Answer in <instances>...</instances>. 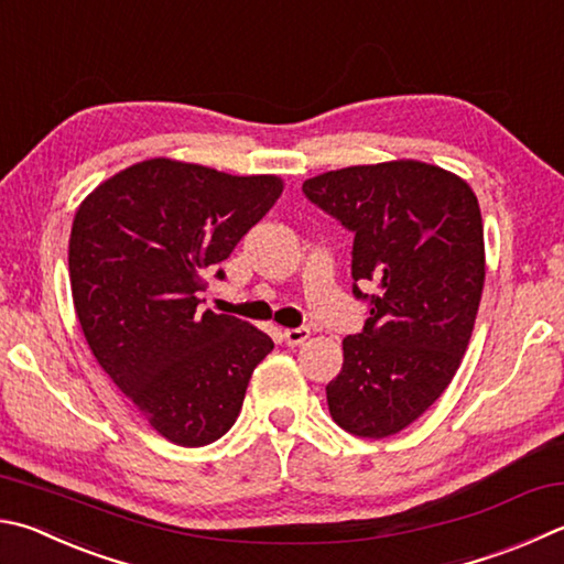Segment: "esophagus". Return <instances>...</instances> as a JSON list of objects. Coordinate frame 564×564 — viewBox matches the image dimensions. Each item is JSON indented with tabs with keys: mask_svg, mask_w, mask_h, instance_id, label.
<instances>
[{
	"mask_svg": "<svg viewBox=\"0 0 564 564\" xmlns=\"http://www.w3.org/2000/svg\"><path fill=\"white\" fill-rule=\"evenodd\" d=\"M311 337L308 327H289V330H283V340L289 347H299Z\"/></svg>",
	"mask_w": 564,
	"mask_h": 564,
	"instance_id": "esophagus-1",
	"label": "esophagus"
}]
</instances>
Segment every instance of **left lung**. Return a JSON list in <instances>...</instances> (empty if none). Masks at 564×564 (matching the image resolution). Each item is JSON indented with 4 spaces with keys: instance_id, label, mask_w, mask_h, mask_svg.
<instances>
[{
    "instance_id": "obj_1",
    "label": "left lung",
    "mask_w": 564,
    "mask_h": 564,
    "mask_svg": "<svg viewBox=\"0 0 564 564\" xmlns=\"http://www.w3.org/2000/svg\"><path fill=\"white\" fill-rule=\"evenodd\" d=\"M303 192L355 234L352 293L370 305L325 387L330 416L362 438L399 434L452 384L474 333L486 281L478 199L454 172L416 160L333 170Z\"/></svg>"
}]
</instances>
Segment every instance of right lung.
<instances>
[{"label":"right lung","instance_id":"1","mask_svg":"<svg viewBox=\"0 0 564 564\" xmlns=\"http://www.w3.org/2000/svg\"><path fill=\"white\" fill-rule=\"evenodd\" d=\"M281 192L275 175L155 158L98 184L76 212L68 275L80 330L110 380L172 444L227 434L256 365L273 350L259 327L202 313L197 293Z\"/></svg>","mask_w":564,"mask_h":564}]
</instances>
